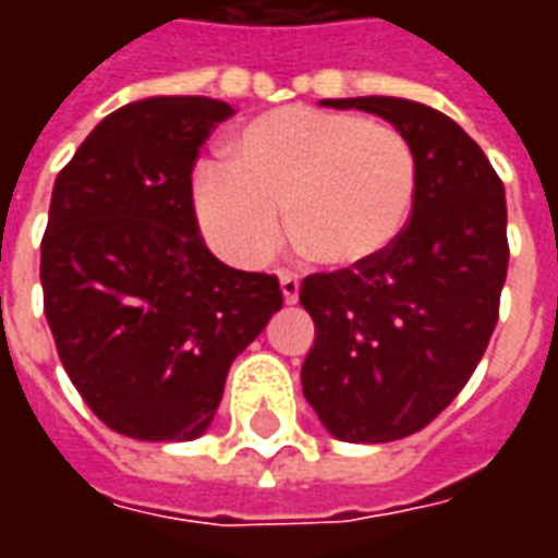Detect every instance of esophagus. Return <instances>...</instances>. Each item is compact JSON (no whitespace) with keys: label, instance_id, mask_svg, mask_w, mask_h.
Instances as JSON below:
<instances>
[{"label":"esophagus","instance_id":"34e87169","mask_svg":"<svg viewBox=\"0 0 558 558\" xmlns=\"http://www.w3.org/2000/svg\"><path fill=\"white\" fill-rule=\"evenodd\" d=\"M299 287H302L299 275H292V271H280V290H283V299H287V304L299 302Z\"/></svg>","mask_w":558,"mask_h":558}]
</instances>
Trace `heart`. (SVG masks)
<instances>
[{"mask_svg":"<svg viewBox=\"0 0 558 558\" xmlns=\"http://www.w3.org/2000/svg\"><path fill=\"white\" fill-rule=\"evenodd\" d=\"M223 163L194 179V211L230 263L259 266L290 230L316 263L364 266L398 242L418 196V158L386 122L319 107L256 116Z\"/></svg>","mask_w":558,"mask_h":558,"instance_id":"b5f03b06","label":"heart"}]
</instances>
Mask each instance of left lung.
I'll use <instances>...</instances> for the list:
<instances>
[{"label": "left lung", "instance_id": "left-lung-1", "mask_svg": "<svg viewBox=\"0 0 558 558\" xmlns=\"http://www.w3.org/2000/svg\"><path fill=\"white\" fill-rule=\"evenodd\" d=\"M383 116L418 158L407 230L364 266L316 271L299 302L316 340L304 398L343 442H391L427 427L460 395L499 319L508 275L505 187L454 119L407 98H338Z\"/></svg>", "mask_w": 558, "mask_h": 558}]
</instances>
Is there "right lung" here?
Masks as SVG:
<instances>
[{
  "label": "right lung",
  "mask_w": 558,
  "mask_h": 558,
  "mask_svg": "<svg viewBox=\"0 0 558 558\" xmlns=\"http://www.w3.org/2000/svg\"><path fill=\"white\" fill-rule=\"evenodd\" d=\"M230 116L194 95L128 104L53 184L44 314L80 398L131 439H196L232 359L283 304L275 275L223 266L196 227L191 172Z\"/></svg>",
  "instance_id": "1"
}]
</instances>
